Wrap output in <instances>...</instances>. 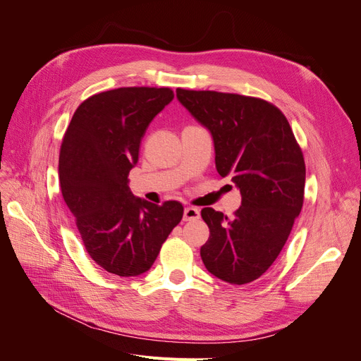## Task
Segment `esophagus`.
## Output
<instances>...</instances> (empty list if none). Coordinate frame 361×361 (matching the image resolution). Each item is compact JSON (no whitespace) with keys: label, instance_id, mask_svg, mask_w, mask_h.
<instances>
[{"label":"esophagus","instance_id":"esophagus-1","mask_svg":"<svg viewBox=\"0 0 361 361\" xmlns=\"http://www.w3.org/2000/svg\"><path fill=\"white\" fill-rule=\"evenodd\" d=\"M199 218H200V211L197 207H192V206L185 207L183 221H194V220H199Z\"/></svg>","mask_w":361,"mask_h":361}]
</instances>
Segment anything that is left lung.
Listing matches in <instances>:
<instances>
[{
    "mask_svg": "<svg viewBox=\"0 0 361 361\" xmlns=\"http://www.w3.org/2000/svg\"><path fill=\"white\" fill-rule=\"evenodd\" d=\"M178 99L211 130L215 166L241 191L228 220L203 207L209 239L200 248L206 269L232 285L259 279L274 264L304 202L305 164L292 128L276 105L253 96L176 90Z\"/></svg>",
    "mask_w": 361,
    "mask_h": 361,
    "instance_id": "1",
    "label": "left lung"
}]
</instances>
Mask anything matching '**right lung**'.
Instances as JSON below:
<instances>
[{
    "mask_svg": "<svg viewBox=\"0 0 361 361\" xmlns=\"http://www.w3.org/2000/svg\"><path fill=\"white\" fill-rule=\"evenodd\" d=\"M169 87H120L76 108L59 158L63 199L87 253L120 277L146 272L183 215L176 200L154 204L128 187L149 123L171 102Z\"/></svg>",
    "mask_w": 361,
    "mask_h": 361,
    "instance_id": "1",
    "label": "right lung"
}]
</instances>
